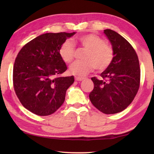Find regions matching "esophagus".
Listing matches in <instances>:
<instances>
[{
	"label": "esophagus",
	"mask_w": 154,
	"mask_h": 154,
	"mask_svg": "<svg viewBox=\"0 0 154 154\" xmlns=\"http://www.w3.org/2000/svg\"><path fill=\"white\" fill-rule=\"evenodd\" d=\"M83 78H80V77H75V80L77 81H83Z\"/></svg>",
	"instance_id": "34e87169"
}]
</instances>
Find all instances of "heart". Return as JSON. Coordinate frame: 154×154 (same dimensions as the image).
Listing matches in <instances>:
<instances>
[{
	"mask_svg": "<svg viewBox=\"0 0 154 154\" xmlns=\"http://www.w3.org/2000/svg\"><path fill=\"white\" fill-rule=\"evenodd\" d=\"M78 42L87 50L83 57L85 60L73 62L69 66V73L82 77L91 72L94 68L100 71L109 68L113 62L114 53L113 48L106 44L102 38L94 33H89L79 37ZM75 53V46L69 40L65 41L59 50L61 58L66 63L73 60Z\"/></svg>",
	"mask_w": 154,
	"mask_h": 154,
	"instance_id": "1",
	"label": "heart"
}]
</instances>
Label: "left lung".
<instances>
[{
	"label": "left lung",
	"instance_id": "8db88e82",
	"mask_svg": "<svg viewBox=\"0 0 154 154\" xmlns=\"http://www.w3.org/2000/svg\"><path fill=\"white\" fill-rule=\"evenodd\" d=\"M104 34L113 50V62L100 75L92 78L94 89L89 94L92 104L105 114H113L125 109L137 93L140 68L137 54L127 40L111 29Z\"/></svg>",
	"mask_w": 154,
	"mask_h": 154
}]
</instances>
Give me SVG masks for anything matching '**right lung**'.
I'll list each match as a JSON object with an SVG mask.
<instances>
[{
  "instance_id": "1",
  "label": "right lung",
  "mask_w": 154,
  "mask_h": 154,
  "mask_svg": "<svg viewBox=\"0 0 154 154\" xmlns=\"http://www.w3.org/2000/svg\"><path fill=\"white\" fill-rule=\"evenodd\" d=\"M75 33H44L29 41L19 52L13 67L14 89L22 104L31 112L48 116L64 103L74 77L60 76L67 67L59 50Z\"/></svg>"
}]
</instances>
